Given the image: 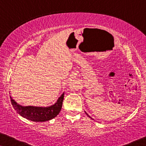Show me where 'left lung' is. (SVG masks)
Returning <instances> with one entry per match:
<instances>
[{"instance_id":"obj_1","label":"left lung","mask_w":146,"mask_h":146,"mask_svg":"<svg viewBox=\"0 0 146 146\" xmlns=\"http://www.w3.org/2000/svg\"><path fill=\"white\" fill-rule=\"evenodd\" d=\"M85 113H86V115H88V117H90V118H91V119H92V117H90V115H88V113H86V111H85Z\"/></svg>"}]
</instances>
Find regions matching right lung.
I'll return each mask as SVG.
<instances>
[{"mask_svg":"<svg viewBox=\"0 0 146 146\" xmlns=\"http://www.w3.org/2000/svg\"><path fill=\"white\" fill-rule=\"evenodd\" d=\"M64 93L62 94L56 102L48 107L23 106L19 104L11 98L12 105L17 112L25 118L33 121H46L54 118L60 113L62 106Z\"/></svg>","mask_w":146,"mask_h":146,"instance_id":"right-lung-1","label":"right lung"}]
</instances>
